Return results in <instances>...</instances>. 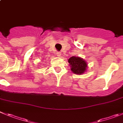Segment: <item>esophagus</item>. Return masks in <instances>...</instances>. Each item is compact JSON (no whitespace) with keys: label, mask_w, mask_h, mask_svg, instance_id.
<instances>
[{"label":"esophagus","mask_w":123,"mask_h":123,"mask_svg":"<svg viewBox=\"0 0 123 123\" xmlns=\"http://www.w3.org/2000/svg\"><path fill=\"white\" fill-rule=\"evenodd\" d=\"M61 55H62L61 52H57V56H58V57H60Z\"/></svg>","instance_id":"34e87169"}]
</instances>
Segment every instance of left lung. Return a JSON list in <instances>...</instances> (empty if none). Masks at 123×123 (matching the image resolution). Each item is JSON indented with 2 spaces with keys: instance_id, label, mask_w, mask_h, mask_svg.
I'll return each mask as SVG.
<instances>
[{
  "instance_id": "left-lung-1",
  "label": "left lung",
  "mask_w": 123,
  "mask_h": 123,
  "mask_svg": "<svg viewBox=\"0 0 123 123\" xmlns=\"http://www.w3.org/2000/svg\"><path fill=\"white\" fill-rule=\"evenodd\" d=\"M68 63L71 66V70L75 74H84L86 70L87 63L83 58L75 56L70 57Z\"/></svg>"
}]
</instances>
